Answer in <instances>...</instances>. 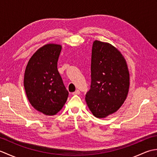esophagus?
I'll use <instances>...</instances> for the list:
<instances>
[{
    "label": "esophagus",
    "instance_id": "obj_1",
    "mask_svg": "<svg viewBox=\"0 0 157 157\" xmlns=\"http://www.w3.org/2000/svg\"><path fill=\"white\" fill-rule=\"evenodd\" d=\"M79 94H80V91L78 90H77L76 91H75L74 92L72 93L73 95H79Z\"/></svg>",
    "mask_w": 157,
    "mask_h": 157
}]
</instances>
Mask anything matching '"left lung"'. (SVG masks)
<instances>
[{"mask_svg": "<svg viewBox=\"0 0 157 157\" xmlns=\"http://www.w3.org/2000/svg\"><path fill=\"white\" fill-rule=\"evenodd\" d=\"M129 73L125 59L109 43L95 40L91 59V85L86 102L96 117L103 118L121 107L128 95Z\"/></svg>", "mask_w": 157, "mask_h": 157, "instance_id": "8db88e82", "label": "left lung"}]
</instances>
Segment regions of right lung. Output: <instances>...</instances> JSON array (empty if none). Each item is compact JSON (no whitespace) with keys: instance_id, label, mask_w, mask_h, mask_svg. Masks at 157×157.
<instances>
[{"instance_id":"obj_1","label":"right lung","mask_w":157,"mask_h":157,"mask_svg":"<svg viewBox=\"0 0 157 157\" xmlns=\"http://www.w3.org/2000/svg\"><path fill=\"white\" fill-rule=\"evenodd\" d=\"M61 48L55 44L42 46L29 60L25 71L23 84L29 101L46 115H56L69 95L57 69Z\"/></svg>"}]
</instances>
